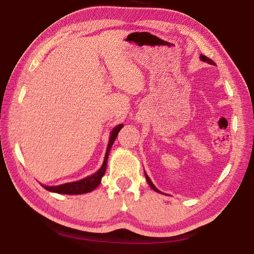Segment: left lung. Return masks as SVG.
<instances>
[{
  "instance_id": "8db88e82",
  "label": "left lung",
  "mask_w": 254,
  "mask_h": 254,
  "mask_svg": "<svg viewBox=\"0 0 254 254\" xmlns=\"http://www.w3.org/2000/svg\"><path fill=\"white\" fill-rule=\"evenodd\" d=\"M200 60H203V62H205V63H207V64H209V65H215V63L213 62L212 59H209V58H207L206 57V56H204V55H200ZM144 175H145V179H147V182H148V184L150 185V187H151L154 191H157V192H161L160 190H159V189L154 186V185L152 184V182H151V179H150L149 177H148V175L145 174V171H144Z\"/></svg>"
}]
</instances>
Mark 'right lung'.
Here are the masks:
<instances>
[{"label": "right lung", "mask_w": 254, "mask_h": 254, "mask_svg": "<svg viewBox=\"0 0 254 254\" xmlns=\"http://www.w3.org/2000/svg\"><path fill=\"white\" fill-rule=\"evenodd\" d=\"M122 127H123V124H119L118 127H115L113 130H112L111 135H110V140H109V144H107L104 162H103V165L100 168V170L96 171L95 174L88 176V177H86L81 180H78V182L63 184V185H59V186H45V185H42V187L49 191L57 192V194H67V195L86 194V192L94 190V189H95L98 185L101 184V179L105 174L106 166H107V158H109L110 150L112 148V145H113L115 139H117V136L119 134L120 130L122 128Z\"/></svg>", "instance_id": "1"}]
</instances>
